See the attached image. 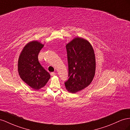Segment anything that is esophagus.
<instances>
[{
    "instance_id": "1",
    "label": "esophagus",
    "mask_w": 130,
    "mask_h": 130,
    "mask_svg": "<svg viewBox=\"0 0 130 130\" xmlns=\"http://www.w3.org/2000/svg\"><path fill=\"white\" fill-rule=\"evenodd\" d=\"M50 74L52 76H55L56 75V73H54V72H52L50 73Z\"/></svg>"
}]
</instances>
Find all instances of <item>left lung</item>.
Here are the masks:
<instances>
[{"label": "left lung", "mask_w": 130, "mask_h": 130, "mask_svg": "<svg viewBox=\"0 0 130 130\" xmlns=\"http://www.w3.org/2000/svg\"><path fill=\"white\" fill-rule=\"evenodd\" d=\"M68 63V77L65 82L68 92L75 93L86 88L95 75L96 59L90 42L76 37L66 45Z\"/></svg>", "instance_id": "1"}]
</instances>
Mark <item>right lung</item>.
I'll return each instance as SVG.
<instances>
[{"label":"right lung","instance_id":"right-lung-1","mask_svg":"<svg viewBox=\"0 0 130 130\" xmlns=\"http://www.w3.org/2000/svg\"><path fill=\"white\" fill-rule=\"evenodd\" d=\"M44 44L33 40L24 46L18 61V71L23 81L35 90L45 86L50 75L38 61V54Z\"/></svg>","mask_w":130,"mask_h":130}]
</instances>
